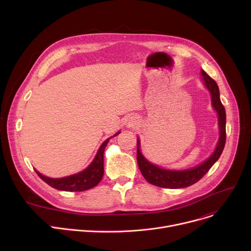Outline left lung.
<instances>
[{
	"instance_id": "obj_1",
	"label": "left lung",
	"mask_w": 251,
	"mask_h": 251,
	"mask_svg": "<svg viewBox=\"0 0 251 251\" xmlns=\"http://www.w3.org/2000/svg\"><path fill=\"white\" fill-rule=\"evenodd\" d=\"M204 87L209 91L212 105L218 114L220 137L214 152L205 161L193 168L185 170H170L151 163L140 150V140L137 138V163L142 176L146 180L162 188H185L200 181L219 160L226 143V112L220 99V90L217 82L203 70L201 71Z\"/></svg>"
}]
</instances>
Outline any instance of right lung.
Instances as JSON below:
<instances>
[{
  "mask_svg": "<svg viewBox=\"0 0 251 251\" xmlns=\"http://www.w3.org/2000/svg\"><path fill=\"white\" fill-rule=\"evenodd\" d=\"M119 133H120V131H118V132L114 134L112 137L117 136ZM110 138L105 139L101 143V146L100 147L94 161L90 163V165L86 169L81 171V172H78L76 174L62 178H50L43 175L42 173H39L36 170L35 172L39 177H41L42 180L49 184L50 187L57 190L73 192L84 191L95 187L100 183L103 176V151Z\"/></svg>",
  "mask_w": 251,
  "mask_h": 251,
  "instance_id": "1",
  "label": "right lung"
}]
</instances>
